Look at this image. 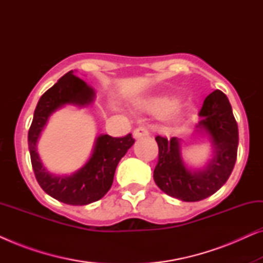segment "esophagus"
Segmentation results:
<instances>
[{
  "mask_svg": "<svg viewBox=\"0 0 263 263\" xmlns=\"http://www.w3.org/2000/svg\"><path fill=\"white\" fill-rule=\"evenodd\" d=\"M133 135H134L135 139H140V138H143V136H148L149 133L145 127H139L135 129L134 133H133Z\"/></svg>",
  "mask_w": 263,
  "mask_h": 263,
  "instance_id": "obj_1",
  "label": "esophagus"
}]
</instances>
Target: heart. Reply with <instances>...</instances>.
<instances>
[{
	"label": "heart",
	"instance_id": "1",
	"mask_svg": "<svg viewBox=\"0 0 263 263\" xmlns=\"http://www.w3.org/2000/svg\"><path fill=\"white\" fill-rule=\"evenodd\" d=\"M140 105L147 112L153 115H161L172 111L177 105V100L168 96H156L142 100ZM177 111L178 110L175 109L174 112H177Z\"/></svg>",
	"mask_w": 263,
	"mask_h": 263
}]
</instances>
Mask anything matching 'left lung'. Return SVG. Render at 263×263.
<instances>
[{
  "label": "left lung",
  "instance_id": "1",
  "mask_svg": "<svg viewBox=\"0 0 263 263\" xmlns=\"http://www.w3.org/2000/svg\"><path fill=\"white\" fill-rule=\"evenodd\" d=\"M196 133L210 139L213 154L202 168H193L182 156L181 139L157 136L159 158L153 172L156 184L175 199L195 202L217 193L235 166L238 148V127L228 97L212 92L199 112Z\"/></svg>",
  "mask_w": 263,
  "mask_h": 263
}]
</instances>
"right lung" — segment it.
<instances>
[{"instance_id": "1", "label": "right lung", "mask_w": 263, "mask_h": 263, "mask_svg": "<svg viewBox=\"0 0 263 263\" xmlns=\"http://www.w3.org/2000/svg\"><path fill=\"white\" fill-rule=\"evenodd\" d=\"M96 98V91L82 79L68 71L41 97L28 130V149L34 176L42 189L53 199L73 206H85L98 201L109 192L115 171L127 151L134 145L132 134L112 138L97 136L89 159L70 175H56L44 166L37 151V143L50 116L67 105L86 107Z\"/></svg>"}]
</instances>
